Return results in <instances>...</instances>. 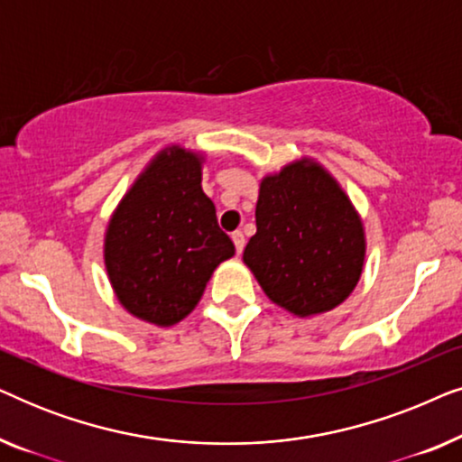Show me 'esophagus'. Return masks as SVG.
<instances>
[{"instance_id": "obj_1", "label": "esophagus", "mask_w": 462, "mask_h": 462, "mask_svg": "<svg viewBox=\"0 0 462 462\" xmlns=\"http://www.w3.org/2000/svg\"><path fill=\"white\" fill-rule=\"evenodd\" d=\"M231 239H233V244H236L237 254H242V250H244V245H245L244 233H242V231H233V233H231Z\"/></svg>"}]
</instances>
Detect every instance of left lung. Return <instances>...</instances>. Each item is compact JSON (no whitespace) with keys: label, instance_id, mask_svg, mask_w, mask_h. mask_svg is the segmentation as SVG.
<instances>
[{"label":"left lung","instance_id":"left-lung-1","mask_svg":"<svg viewBox=\"0 0 462 462\" xmlns=\"http://www.w3.org/2000/svg\"><path fill=\"white\" fill-rule=\"evenodd\" d=\"M364 254L362 220L318 163H290L261 182L244 263L277 305L296 315L330 311L356 288Z\"/></svg>","mask_w":462,"mask_h":462}]
</instances>
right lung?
Here are the masks:
<instances>
[{"label":"right lung","instance_id":"add662e5","mask_svg":"<svg viewBox=\"0 0 462 462\" xmlns=\"http://www.w3.org/2000/svg\"><path fill=\"white\" fill-rule=\"evenodd\" d=\"M236 254L201 191L199 157L162 151L113 214L105 263L117 299L132 315L172 326L193 311L212 271Z\"/></svg>","mask_w":462,"mask_h":462}]
</instances>
